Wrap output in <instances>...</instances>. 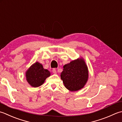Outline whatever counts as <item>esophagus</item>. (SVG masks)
<instances>
[{
  "mask_svg": "<svg viewBox=\"0 0 122 122\" xmlns=\"http://www.w3.org/2000/svg\"><path fill=\"white\" fill-rule=\"evenodd\" d=\"M52 71H53V73L54 74H56L57 73V71H56V69L55 68H53V70H52Z\"/></svg>",
  "mask_w": 122,
  "mask_h": 122,
  "instance_id": "obj_1",
  "label": "esophagus"
}]
</instances>
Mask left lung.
Returning a JSON list of instances; mask_svg holds the SVG:
<instances>
[{"instance_id": "8db88e82", "label": "left lung", "mask_w": 122, "mask_h": 122, "mask_svg": "<svg viewBox=\"0 0 122 122\" xmlns=\"http://www.w3.org/2000/svg\"><path fill=\"white\" fill-rule=\"evenodd\" d=\"M63 68L61 78L65 87L71 92L83 88L88 79V69L83 58L72 61Z\"/></svg>"}]
</instances>
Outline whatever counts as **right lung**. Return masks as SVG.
I'll use <instances>...</instances> for the list:
<instances>
[{"mask_svg": "<svg viewBox=\"0 0 122 122\" xmlns=\"http://www.w3.org/2000/svg\"><path fill=\"white\" fill-rule=\"evenodd\" d=\"M25 76L30 85L33 87H37L43 85L46 79L51 76V73L43 68V65L37 61L27 69Z\"/></svg>", "mask_w": 122, "mask_h": 122, "instance_id": "right-lung-1", "label": "right lung"}]
</instances>
